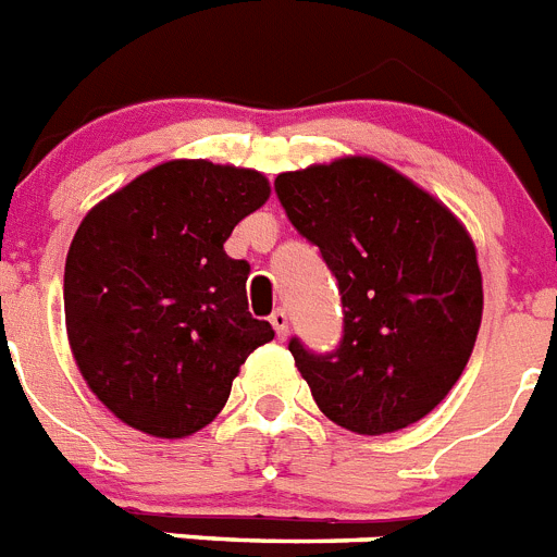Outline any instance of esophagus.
Wrapping results in <instances>:
<instances>
[{
	"mask_svg": "<svg viewBox=\"0 0 557 557\" xmlns=\"http://www.w3.org/2000/svg\"><path fill=\"white\" fill-rule=\"evenodd\" d=\"M270 324H273V330H275V335L282 337H287V332H289V318H287V312L284 310H275L273 315H270Z\"/></svg>",
	"mask_w": 557,
	"mask_h": 557,
	"instance_id": "34e87169",
	"label": "esophagus"
}]
</instances>
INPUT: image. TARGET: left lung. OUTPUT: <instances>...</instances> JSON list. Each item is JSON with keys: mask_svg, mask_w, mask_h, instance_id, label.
Masks as SVG:
<instances>
[{"mask_svg": "<svg viewBox=\"0 0 557 557\" xmlns=\"http://www.w3.org/2000/svg\"><path fill=\"white\" fill-rule=\"evenodd\" d=\"M275 194L344 304L332 351L289 337L318 408L366 436L422 420L465 372L482 324V273L462 222L372 157L278 174Z\"/></svg>", "mask_w": 557, "mask_h": 557, "instance_id": "1", "label": "left lung"}]
</instances>
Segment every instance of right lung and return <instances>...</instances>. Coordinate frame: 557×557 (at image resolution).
I'll use <instances>...</instances> for the list:
<instances>
[{
  "instance_id": "1",
  "label": "right lung",
  "mask_w": 557,
  "mask_h": 557,
  "mask_svg": "<svg viewBox=\"0 0 557 557\" xmlns=\"http://www.w3.org/2000/svg\"><path fill=\"white\" fill-rule=\"evenodd\" d=\"M270 197L264 174L169 160L78 225L64 264L70 349L103 406L160 440L206 428L273 326L247 312L245 259L225 242Z\"/></svg>"
}]
</instances>
